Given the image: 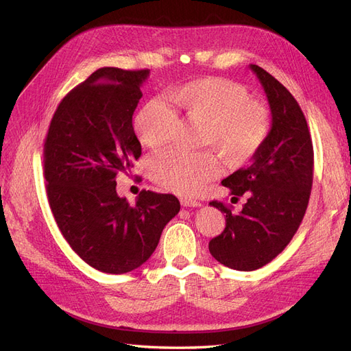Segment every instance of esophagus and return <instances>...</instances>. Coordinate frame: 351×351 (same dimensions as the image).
<instances>
[{
  "label": "esophagus",
  "mask_w": 351,
  "mask_h": 351,
  "mask_svg": "<svg viewBox=\"0 0 351 351\" xmlns=\"http://www.w3.org/2000/svg\"><path fill=\"white\" fill-rule=\"evenodd\" d=\"M180 202H182L183 206H190V208L200 206V202H197L195 199H190V197H182V199H180Z\"/></svg>",
  "instance_id": "34e87169"
}]
</instances>
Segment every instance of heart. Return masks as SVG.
<instances>
[{
    "label": "heart",
    "mask_w": 351,
    "mask_h": 351,
    "mask_svg": "<svg viewBox=\"0 0 351 351\" xmlns=\"http://www.w3.org/2000/svg\"><path fill=\"white\" fill-rule=\"evenodd\" d=\"M169 98L184 121L202 125L200 146L214 149L228 167L249 162L269 136V107L250 98L249 89L234 80L196 79L171 90ZM133 129L141 143L161 149L173 141L178 117L165 102L152 99L137 111ZM149 173L161 189L192 196L219 174V164L209 151H168L152 158Z\"/></svg>",
    "instance_id": "obj_1"
}]
</instances>
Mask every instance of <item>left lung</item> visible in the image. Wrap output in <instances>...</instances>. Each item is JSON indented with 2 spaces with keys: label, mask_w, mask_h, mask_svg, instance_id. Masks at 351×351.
Here are the masks:
<instances>
[{
  "label": "left lung",
  "mask_w": 351,
  "mask_h": 351,
  "mask_svg": "<svg viewBox=\"0 0 351 351\" xmlns=\"http://www.w3.org/2000/svg\"><path fill=\"white\" fill-rule=\"evenodd\" d=\"M250 69L267 93L271 132L250 165L222 180L232 199L247 197L240 214L219 200L209 204L226 214V228L209 241V252L237 271L259 269L285 249L302 224L313 183V145L300 105L268 71Z\"/></svg>",
  "instance_id": "left-lung-1"
}]
</instances>
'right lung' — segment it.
I'll list each match as a JSON object with an SVG mask.
<instances>
[{"label":"right lung","instance_id":"1","mask_svg":"<svg viewBox=\"0 0 351 351\" xmlns=\"http://www.w3.org/2000/svg\"><path fill=\"white\" fill-rule=\"evenodd\" d=\"M147 76V69L92 73L62 98L44 143L47 196L61 234L107 274L130 272L149 259L180 210L173 195L142 190L130 205L115 190L117 176L142 154L132 119Z\"/></svg>","mask_w":351,"mask_h":351}]
</instances>
